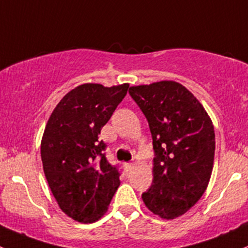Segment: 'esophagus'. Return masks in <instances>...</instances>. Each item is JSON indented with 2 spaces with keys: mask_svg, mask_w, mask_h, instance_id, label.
I'll return each mask as SVG.
<instances>
[{
  "mask_svg": "<svg viewBox=\"0 0 248 248\" xmlns=\"http://www.w3.org/2000/svg\"><path fill=\"white\" fill-rule=\"evenodd\" d=\"M134 167V162H126V163H124V168H125V170H131V168Z\"/></svg>",
  "mask_w": 248,
  "mask_h": 248,
  "instance_id": "obj_1",
  "label": "esophagus"
}]
</instances>
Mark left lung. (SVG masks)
I'll use <instances>...</instances> for the list:
<instances>
[{
	"label": "left lung",
	"instance_id": "obj_1",
	"mask_svg": "<svg viewBox=\"0 0 248 248\" xmlns=\"http://www.w3.org/2000/svg\"><path fill=\"white\" fill-rule=\"evenodd\" d=\"M149 124L155 157L153 184L142 200L155 215L173 219L206 190L215 155L211 119L196 96L174 81L130 87Z\"/></svg>",
	"mask_w": 248,
	"mask_h": 248
}]
</instances>
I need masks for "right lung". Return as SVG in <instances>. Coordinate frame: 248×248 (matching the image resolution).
Instances as JSON below:
<instances>
[{
  "mask_svg": "<svg viewBox=\"0 0 248 248\" xmlns=\"http://www.w3.org/2000/svg\"><path fill=\"white\" fill-rule=\"evenodd\" d=\"M127 88V83L81 85L63 96L48 118L40 147L43 168L60 208L75 221H98L121 184L119 167L107 161L99 134Z\"/></svg>",
  "mask_w": 248,
  "mask_h": 248,
  "instance_id": "1",
  "label": "right lung"
}]
</instances>
